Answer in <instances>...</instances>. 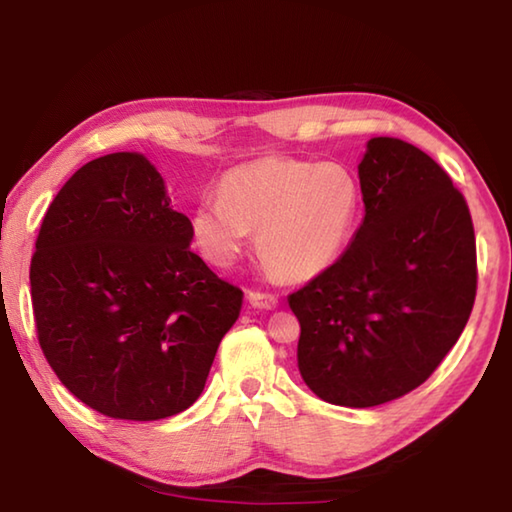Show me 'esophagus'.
Returning a JSON list of instances; mask_svg holds the SVG:
<instances>
[{"mask_svg":"<svg viewBox=\"0 0 512 512\" xmlns=\"http://www.w3.org/2000/svg\"><path fill=\"white\" fill-rule=\"evenodd\" d=\"M248 300H250V305L259 307V309H275L277 307V296H273V293L248 291Z\"/></svg>","mask_w":512,"mask_h":512,"instance_id":"esophagus-1","label":"esophagus"}]
</instances>
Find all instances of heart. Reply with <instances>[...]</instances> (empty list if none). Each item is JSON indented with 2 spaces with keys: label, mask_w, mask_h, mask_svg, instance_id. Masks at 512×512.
<instances>
[{
  "label": "heart",
  "mask_w": 512,
  "mask_h": 512,
  "mask_svg": "<svg viewBox=\"0 0 512 512\" xmlns=\"http://www.w3.org/2000/svg\"><path fill=\"white\" fill-rule=\"evenodd\" d=\"M359 205V183L343 164L275 155L225 173L219 198L194 210L192 232L203 255L225 268L257 230L264 262L287 280H307L341 253Z\"/></svg>",
  "instance_id": "obj_1"
}]
</instances>
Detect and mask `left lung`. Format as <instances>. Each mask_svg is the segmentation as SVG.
I'll return each mask as SVG.
<instances>
[{
    "label": "left lung",
    "instance_id": "left-lung-1",
    "mask_svg": "<svg viewBox=\"0 0 512 512\" xmlns=\"http://www.w3.org/2000/svg\"><path fill=\"white\" fill-rule=\"evenodd\" d=\"M359 183L366 216L352 244L289 296L302 379L320 400L352 409L424 384L476 298L470 207L436 160L372 137Z\"/></svg>",
    "mask_w": 512,
    "mask_h": 512
}]
</instances>
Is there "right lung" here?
Instances as JSON below:
<instances>
[{"mask_svg": "<svg viewBox=\"0 0 512 512\" xmlns=\"http://www.w3.org/2000/svg\"><path fill=\"white\" fill-rule=\"evenodd\" d=\"M192 237L140 153L83 164L51 201L31 257L33 320L51 370L90 409L151 422L203 393L244 291Z\"/></svg>", "mask_w": 512, "mask_h": 512, "instance_id": "1", "label": "right lung"}]
</instances>
